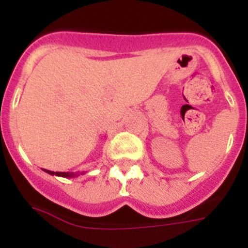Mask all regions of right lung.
<instances>
[{
    "label": "right lung",
    "instance_id": "add662e5",
    "mask_svg": "<svg viewBox=\"0 0 248 248\" xmlns=\"http://www.w3.org/2000/svg\"><path fill=\"white\" fill-rule=\"evenodd\" d=\"M42 170L49 175H56V176H61V177H76L79 175V174H74V172H61V171L54 172V171H50V170H46V169H42ZM82 174H84V172H82Z\"/></svg>",
    "mask_w": 248,
    "mask_h": 248
}]
</instances>
